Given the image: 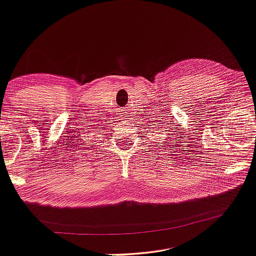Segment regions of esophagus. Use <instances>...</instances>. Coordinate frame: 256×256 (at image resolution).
Masks as SVG:
<instances>
[{"label":"esophagus","instance_id":"34e87169","mask_svg":"<svg viewBox=\"0 0 256 256\" xmlns=\"http://www.w3.org/2000/svg\"><path fill=\"white\" fill-rule=\"evenodd\" d=\"M123 120H126V115H123Z\"/></svg>","mask_w":256,"mask_h":256}]
</instances>
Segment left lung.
I'll return each mask as SVG.
<instances>
[{
    "instance_id": "8db88e82",
    "label": "left lung",
    "mask_w": 256,
    "mask_h": 256,
    "mask_svg": "<svg viewBox=\"0 0 256 256\" xmlns=\"http://www.w3.org/2000/svg\"><path fill=\"white\" fill-rule=\"evenodd\" d=\"M170 150H171V148H170Z\"/></svg>"
}]
</instances>
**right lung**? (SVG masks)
Returning a JSON list of instances; mask_svg holds the SVG:
<instances>
[{"label":"right lung","instance_id":"1","mask_svg":"<svg viewBox=\"0 0 256 256\" xmlns=\"http://www.w3.org/2000/svg\"><path fill=\"white\" fill-rule=\"evenodd\" d=\"M96 125H97V124H94V125H92V126H96ZM98 128V132H100V125H98V126H97V128ZM86 141H87V140H86Z\"/></svg>","mask_w":256,"mask_h":256}]
</instances>
